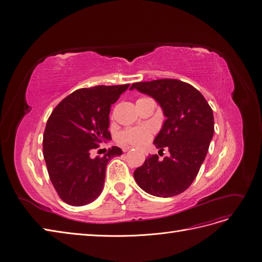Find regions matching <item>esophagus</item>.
<instances>
[{"instance_id": "obj_1", "label": "esophagus", "mask_w": 262, "mask_h": 262, "mask_svg": "<svg viewBox=\"0 0 262 262\" xmlns=\"http://www.w3.org/2000/svg\"><path fill=\"white\" fill-rule=\"evenodd\" d=\"M130 148H133L132 146H125V148H124V149H130Z\"/></svg>"}]
</instances>
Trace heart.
<instances>
[{"label": "heart", "instance_id": "b5f03b06", "mask_svg": "<svg viewBox=\"0 0 262 262\" xmlns=\"http://www.w3.org/2000/svg\"><path fill=\"white\" fill-rule=\"evenodd\" d=\"M150 137H152V128L150 127H136L124 130L119 136V141L141 146L150 139Z\"/></svg>", "mask_w": 262, "mask_h": 262}]
</instances>
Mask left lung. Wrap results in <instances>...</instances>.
Wrapping results in <instances>:
<instances>
[{"label": "left lung", "mask_w": 262, "mask_h": 262, "mask_svg": "<svg viewBox=\"0 0 262 262\" xmlns=\"http://www.w3.org/2000/svg\"><path fill=\"white\" fill-rule=\"evenodd\" d=\"M133 89L153 98L161 107L166 121L154 144L170 152L162 160L157 154L149 155L134 172L135 181L150 195L181 194L193 183L207 155L214 133L212 109L198 89L178 79L135 82Z\"/></svg>", "instance_id": "left-lung-1"}]
</instances>
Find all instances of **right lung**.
Returning <instances> with one entry per match:
<instances>
[{"mask_svg":"<svg viewBox=\"0 0 262 262\" xmlns=\"http://www.w3.org/2000/svg\"><path fill=\"white\" fill-rule=\"evenodd\" d=\"M128 87L129 84L76 90L51 114L43 135V156L50 180L64 203L84 206L102 193L107 164L122 155V149L113 146L102 158H91L90 152L112 140L110 107Z\"/></svg>","mask_w":262,"mask_h":262,"instance_id":"1","label":"right lung"}]
</instances>
